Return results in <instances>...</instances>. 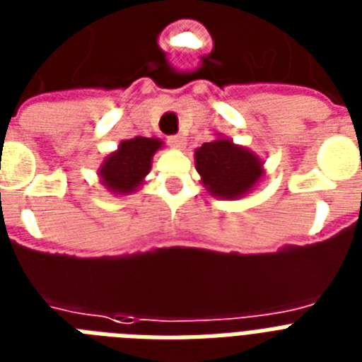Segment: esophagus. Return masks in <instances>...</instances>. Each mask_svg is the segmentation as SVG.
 <instances>
[{
  "instance_id": "obj_1",
  "label": "esophagus",
  "mask_w": 362,
  "mask_h": 362,
  "mask_svg": "<svg viewBox=\"0 0 362 362\" xmlns=\"http://www.w3.org/2000/svg\"><path fill=\"white\" fill-rule=\"evenodd\" d=\"M168 144H170L172 147H175V149H183L185 144H187V140H185V136L175 134V136H170V138H168Z\"/></svg>"
}]
</instances>
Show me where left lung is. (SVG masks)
<instances>
[{
    "label": "left lung",
    "mask_w": 362,
    "mask_h": 362,
    "mask_svg": "<svg viewBox=\"0 0 362 362\" xmlns=\"http://www.w3.org/2000/svg\"><path fill=\"white\" fill-rule=\"evenodd\" d=\"M196 172L213 198L239 199L265 175L262 158L248 147L218 134L194 151Z\"/></svg>",
    "instance_id": "left-lung-1"
}]
</instances>
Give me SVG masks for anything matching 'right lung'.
<instances>
[{
    "instance_id": "right-lung-1",
    "label": "right lung",
    "mask_w": 362,
    "mask_h": 362,
    "mask_svg": "<svg viewBox=\"0 0 362 362\" xmlns=\"http://www.w3.org/2000/svg\"><path fill=\"white\" fill-rule=\"evenodd\" d=\"M163 146V140L146 136L123 140L115 151L104 157L97 170L100 185L112 194L127 196L136 192L151 170L153 155Z\"/></svg>"
}]
</instances>
